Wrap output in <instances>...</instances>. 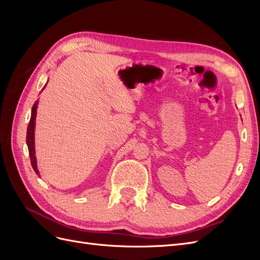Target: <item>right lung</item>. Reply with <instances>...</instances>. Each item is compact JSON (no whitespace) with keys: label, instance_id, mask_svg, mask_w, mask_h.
Here are the masks:
<instances>
[{"label":"right lung","instance_id":"1","mask_svg":"<svg viewBox=\"0 0 260 260\" xmlns=\"http://www.w3.org/2000/svg\"><path fill=\"white\" fill-rule=\"evenodd\" d=\"M46 85V84H45ZM44 85V86H45ZM44 89V88H43ZM37 107H38V102L34 104L32 109H31V117H30V121L28 124V129H27V139L26 142L28 145L29 149V156H30V160L31 165H32V168L36 171V174L39 175V170L37 167V158H36V149H35V125H36V116H37Z\"/></svg>","mask_w":260,"mask_h":260}]
</instances>
